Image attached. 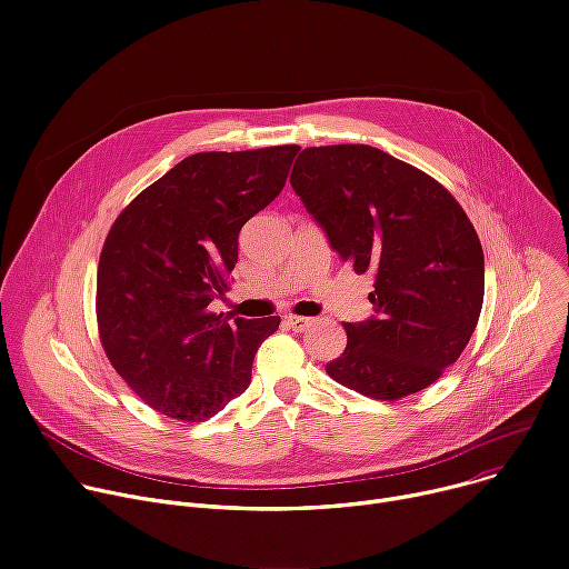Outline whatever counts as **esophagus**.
<instances>
[{"mask_svg": "<svg viewBox=\"0 0 569 569\" xmlns=\"http://www.w3.org/2000/svg\"><path fill=\"white\" fill-rule=\"evenodd\" d=\"M286 325H288L292 331L301 333V331H306L308 327L313 325V320H311V318H301V316H286Z\"/></svg>", "mask_w": 569, "mask_h": 569, "instance_id": "esophagus-1", "label": "esophagus"}]
</instances>
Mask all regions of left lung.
I'll return each instance as SVG.
<instances>
[{"label": "left lung", "mask_w": 569, "mask_h": 569, "mask_svg": "<svg viewBox=\"0 0 569 569\" xmlns=\"http://www.w3.org/2000/svg\"><path fill=\"white\" fill-rule=\"evenodd\" d=\"M292 190L353 272H375V316L347 322L333 381L375 399L431 386L468 347L483 306V249L436 179L370 144L308 147Z\"/></svg>", "instance_id": "8db88e82"}]
</instances>
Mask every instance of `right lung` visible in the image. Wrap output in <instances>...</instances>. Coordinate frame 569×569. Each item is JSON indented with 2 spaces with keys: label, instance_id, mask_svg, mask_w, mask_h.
I'll return each mask as SVG.
<instances>
[{
  "label": "right lung",
  "instance_id": "add662e5",
  "mask_svg": "<svg viewBox=\"0 0 569 569\" xmlns=\"http://www.w3.org/2000/svg\"><path fill=\"white\" fill-rule=\"evenodd\" d=\"M297 144L201 151L144 188L109 231L97 322L111 366L168 418H213L251 381L279 318L209 311L238 263V233L283 190Z\"/></svg>",
  "mask_w": 569,
  "mask_h": 569
}]
</instances>
